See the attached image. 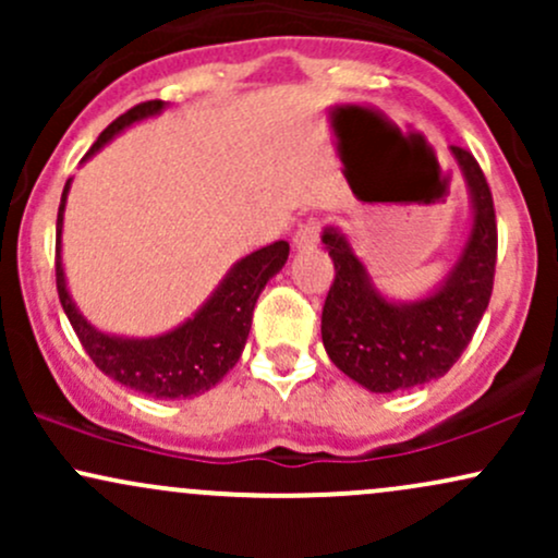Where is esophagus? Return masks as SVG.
Returning <instances> with one entry per match:
<instances>
[{"instance_id":"esophagus-1","label":"esophagus","mask_w":558,"mask_h":558,"mask_svg":"<svg viewBox=\"0 0 558 558\" xmlns=\"http://www.w3.org/2000/svg\"><path fill=\"white\" fill-rule=\"evenodd\" d=\"M319 233H323V222L317 220V217H310V220H304L296 230V235H293V243H296L299 248H306V246H315L319 241Z\"/></svg>"}]
</instances>
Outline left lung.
<instances>
[{"label":"left lung","mask_w":558,"mask_h":558,"mask_svg":"<svg viewBox=\"0 0 558 558\" xmlns=\"http://www.w3.org/2000/svg\"><path fill=\"white\" fill-rule=\"evenodd\" d=\"M475 204V220L462 259L433 296L393 304L369 283L349 241L328 228L325 248L336 265L323 306V343L330 362L369 388L390 393L446 375L475 336L493 293L498 228L490 185L472 151L451 146Z\"/></svg>","instance_id":"left-lung-1"}]
</instances>
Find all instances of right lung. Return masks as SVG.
Listing matches in <instances>:
<instances>
[{
    "label": "right lung",
    "instance_id": "1",
    "mask_svg": "<svg viewBox=\"0 0 558 558\" xmlns=\"http://www.w3.org/2000/svg\"><path fill=\"white\" fill-rule=\"evenodd\" d=\"M162 107L165 101L159 99L131 107L101 131V136L96 138L86 157H92L112 136H118L123 128L149 118V114H157ZM68 185L62 191L60 213H57V293H60L62 310H65L70 325H73L75 336H78L86 354L92 356V362L107 377L118 380L120 386L138 390L144 396H155V399H189V396L204 393L215 383H220L239 362L248 330H252L254 304H257L267 280L286 265L288 243L275 241L270 246L257 248L248 257H243L228 272V278L213 293V299L181 328L165 332L159 338H146V341L105 336L78 315L68 293L65 272H62L60 233Z\"/></svg>",
    "mask_w": 558,
    "mask_h": 558
}]
</instances>
